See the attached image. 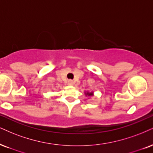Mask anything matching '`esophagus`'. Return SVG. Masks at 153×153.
<instances>
[{
  "label": "esophagus",
  "mask_w": 153,
  "mask_h": 153,
  "mask_svg": "<svg viewBox=\"0 0 153 153\" xmlns=\"http://www.w3.org/2000/svg\"><path fill=\"white\" fill-rule=\"evenodd\" d=\"M68 84H69V85H74V82L73 80H69L68 81Z\"/></svg>",
  "instance_id": "1"
}]
</instances>
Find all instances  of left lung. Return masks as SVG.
<instances>
[{
    "label": "left lung",
    "mask_w": 153,
    "mask_h": 153,
    "mask_svg": "<svg viewBox=\"0 0 153 153\" xmlns=\"http://www.w3.org/2000/svg\"><path fill=\"white\" fill-rule=\"evenodd\" d=\"M85 94L86 96H88V97H92V96L94 95L93 92H85Z\"/></svg>",
    "instance_id": "obj_1"
}]
</instances>
